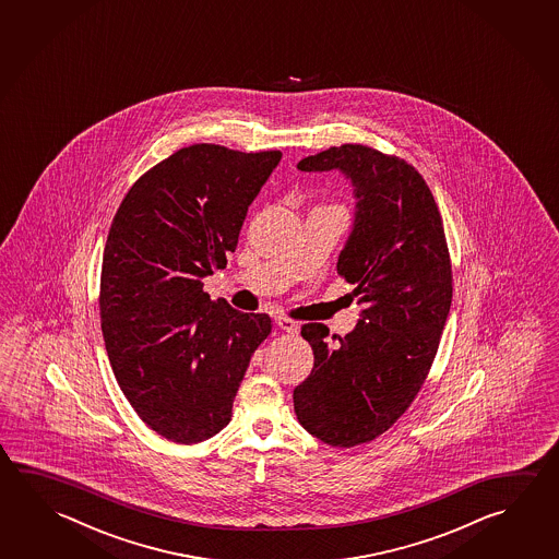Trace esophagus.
<instances>
[{
    "mask_svg": "<svg viewBox=\"0 0 559 559\" xmlns=\"http://www.w3.org/2000/svg\"><path fill=\"white\" fill-rule=\"evenodd\" d=\"M275 323L281 330H284V332L298 333V330H300L298 322H294V320L286 318V316H276Z\"/></svg>",
    "mask_w": 559,
    "mask_h": 559,
    "instance_id": "1",
    "label": "esophagus"
}]
</instances>
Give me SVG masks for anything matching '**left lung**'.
Segmentation results:
<instances>
[{"label": "left lung", "instance_id": "8db88e82", "mask_svg": "<svg viewBox=\"0 0 559 559\" xmlns=\"http://www.w3.org/2000/svg\"><path fill=\"white\" fill-rule=\"evenodd\" d=\"M296 168L342 173L357 200L337 273L355 284L359 322L333 345L323 323L304 325L313 369L293 394L304 430L353 448L389 430L426 381L450 313V253L430 188L401 158L342 145Z\"/></svg>", "mask_w": 559, "mask_h": 559}]
</instances>
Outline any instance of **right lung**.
<instances>
[{"label":"right lung","mask_w":559,"mask_h":559,"mask_svg":"<svg viewBox=\"0 0 559 559\" xmlns=\"http://www.w3.org/2000/svg\"><path fill=\"white\" fill-rule=\"evenodd\" d=\"M281 157L180 148L139 178L109 227L99 286L109 362L139 418L167 440L198 443L226 428L271 333L266 313L210 300L202 281L227 265Z\"/></svg>","instance_id":"add662e5"}]
</instances>
